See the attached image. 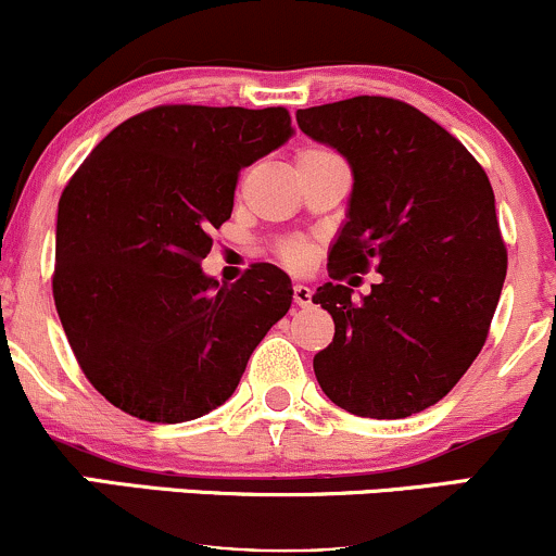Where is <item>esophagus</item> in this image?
I'll return each instance as SVG.
<instances>
[{
  "instance_id": "1",
  "label": "esophagus",
  "mask_w": 556,
  "mask_h": 556,
  "mask_svg": "<svg viewBox=\"0 0 556 556\" xmlns=\"http://www.w3.org/2000/svg\"><path fill=\"white\" fill-rule=\"evenodd\" d=\"M292 300H295V305H300V308H308L311 300H314V290L305 285H295L292 287Z\"/></svg>"
}]
</instances>
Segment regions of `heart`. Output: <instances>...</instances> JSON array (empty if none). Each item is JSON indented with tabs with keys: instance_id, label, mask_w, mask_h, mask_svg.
<instances>
[{
	"instance_id": "1",
	"label": "heart",
	"mask_w": 556,
	"mask_h": 556,
	"mask_svg": "<svg viewBox=\"0 0 556 556\" xmlns=\"http://www.w3.org/2000/svg\"><path fill=\"white\" fill-rule=\"evenodd\" d=\"M318 154H329V151L308 149V151H303V154H300V159L318 156ZM279 256H282L290 266H295V269H303V266H308L311 258H314V248H311L308 242H303V240H290V242H282V245H279Z\"/></svg>"
}]
</instances>
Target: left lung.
I'll list each match as a JSON object with an SVG mask.
<instances>
[{
	"mask_svg": "<svg viewBox=\"0 0 556 556\" xmlns=\"http://www.w3.org/2000/svg\"><path fill=\"white\" fill-rule=\"evenodd\" d=\"M300 130L350 164L348 212L314 303L334 318L316 353L324 394L361 418H407L437 405L486 342L507 251L494 190L457 138L416 106L355 96L298 110ZM374 263L361 301L339 285Z\"/></svg>",
	"mask_w": 556,
	"mask_h": 556,
	"instance_id": "1",
	"label": "left lung"
}]
</instances>
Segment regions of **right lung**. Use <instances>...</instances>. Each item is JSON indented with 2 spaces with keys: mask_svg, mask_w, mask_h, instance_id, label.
<instances>
[{
  "mask_svg": "<svg viewBox=\"0 0 556 556\" xmlns=\"http://www.w3.org/2000/svg\"><path fill=\"white\" fill-rule=\"evenodd\" d=\"M292 136L282 106H156L114 127L67 182L54 305L83 374L114 407L151 424L206 416L290 311L279 266L219 285L201 261L232 214L238 172Z\"/></svg>",
  "mask_w": 556,
  "mask_h": 556,
  "instance_id": "add662e5",
  "label": "right lung"
}]
</instances>
